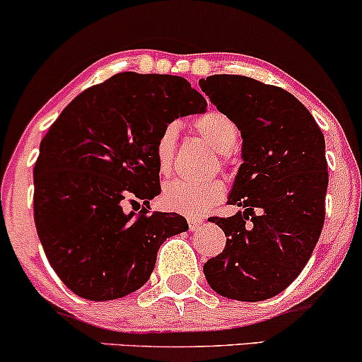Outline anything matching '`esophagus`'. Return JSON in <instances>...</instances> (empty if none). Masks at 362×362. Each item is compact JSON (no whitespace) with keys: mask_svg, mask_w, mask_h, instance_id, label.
I'll return each mask as SVG.
<instances>
[{"mask_svg":"<svg viewBox=\"0 0 362 362\" xmlns=\"http://www.w3.org/2000/svg\"><path fill=\"white\" fill-rule=\"evenodd\" d=\"M202 224H204V221H202V219H197V218H190V219H189V228H190V231L199 230V228H201Z\"/></svg>","mask_w":362,"mask_h":362,"instance_id":"1","label":"esophagus"}]
</instances>
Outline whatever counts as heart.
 Masks as SVG:
<instances>
[{
  "mask_svg": "<svg viewBox=\"0 0 362 362\" xmlns=\"http://www.w3.org/2000/svg\"><path fill=\"white\" fill-rule=\"evenodd\" d=\"M194 127L216 151L226 156L231 153L240 139V127L230 115L219 110H209L195 119ZM177 122H170L163 127L155 144L156 161L161 173H167L172 167L178 139ZM224 187L219 180L185 182L173 180L163 190V204L168 209L187 216H197L209 211L223 199Z\"/></svg>",
  "mask_w": 362,
  "mask_h": 362,
  "instance_id": "obj_1",
  "label": "heart"
}]
</instances>
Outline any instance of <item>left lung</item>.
<instances>
[{
    "mask_svg": "<svg viewBox=\"0 0 362 362\" xmlns=\"http://www.w3.org/2000/svg\"><path fill=\"white\" fill-rule=\"evenodd\" d=\"M199 85L242 132V160L228 202L230 218H211L226 247L204 276L228 300L264 301L300 276L325 219V138L303 103L279 86L238 74Z\"/></svg>",
    "mask_w": 362,
    "mask_h": 362,
    "instance_id": "8db88e82",
    "label": "left lung"
}]
</instances>
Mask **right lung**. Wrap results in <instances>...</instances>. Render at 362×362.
Masks as SVG:
<instances>
[{
  "label": "right lung",
  "instance_id": "add662e5",
  "mask_svg": "<svg viewBox=\"0 0 362 362\" xmlns=\"http://www.w3.org/2000/svg\"><path fill=\"white\" fill-rule=\"evenodd\" d=\"M206 98L170 74L119 73L78 95L40 141L34 168L37 235L59 279L90 301L144 286L177 213H126L161 192L155 144L167 124L204 114Z\"/></svg>",
  "mask_w": 362,
  "mask_h": 362
}]
</instances>
